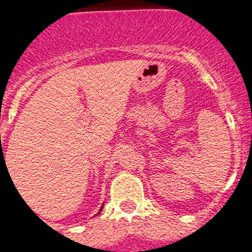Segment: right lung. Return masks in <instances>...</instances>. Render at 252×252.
Here are the masks:
<instances>
[{
  "label": "right lung",
  "mask_w": 252,
  "mask_h": 252,
  "mask_svg": "<svg viewBox=\"0 0 252 252\" xmlns=\"http://www.w3.org/2000/svg\"><path fill=\"white\" fill-rule=\"evenodd\" d=\"M102 208H103V206L101 207V209H99V212H101V211H102ZM99 212H98V215H99Z\"/></svg>",
  "instance_id": "obj_1"
}]
</instances>
